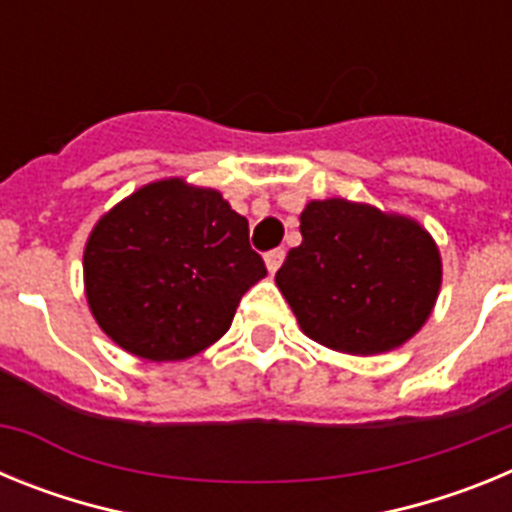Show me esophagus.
I'll use <instances>...</instances> for the list:
<instances>
[{
  "label": "esophagus",
  "mask_w": 512,
  "mask_h": 512,
  "mask_svg": "<svg viewBox=\"0 0 512 512\" xmlns=\"http://www.w3.org/2000/svg\"><path fill=\"white\" fill-rule=\"evenodd\" d=\"M264 261H266V269H269V274H277V269L282 266V261H284V251L282 248H274V251L266 253Z\"/></svg>",
  "instance_id": "esophagus-1"
}]
</instances>
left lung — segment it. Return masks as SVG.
Here are the masks:
<instances>
[{
    "mask_svg": "<svg viewBox=\"0 0 512 512\" xmlns=\"http://www.w3.org/2000/svg\"><path fill=\"white\" fill-rule=\"evenodd\" d=\"M300 233L274 282L307 338L341 354H387L431 318L441 251L415 217L343 197L310 200Z\"/></svg>",
    "mask_w": 512,
    "mask_h": 512,
    "instance_id": "left-lung-1",
    "label": "left lung"
}]
</instances>
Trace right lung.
I'll return each mask as SVG.
<instances>
[{
	"label": "right lung",
	"instance_id": "1",
	"mask_svg": "<svg viewBox=\"0 0 512 512\" xmlns=\"http://www.w3.org/2000/svg\"><path fill=\"white\" fill-rule=\"evenodd\" d=\"M266 277L248 220L182 176L143 184L104 212L84 246V295L107 338L146 361H184L228 333Z\"/></svg>",
	"mask_w": 512,
	"mask_h": 512
}]
</instances>
